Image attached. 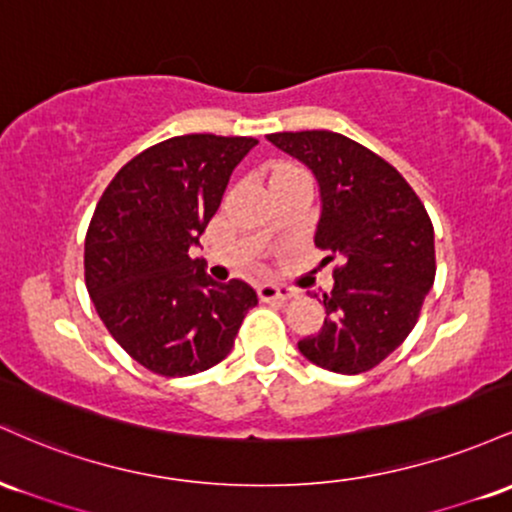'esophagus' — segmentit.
Listing matches in <instances>:
<instances>
[{"mask_svg":"<svg viewBox=\"0 0 512 512\" xmlns=\"http://www.w3.org/2000/svg\"><path fill=\"white\" fill-rule=\"evenodd\" d=\"M297 295H300V292L292 290V287H285V285H275V283H263V285H258V297H261L263 302L295 300Z\"/></svg>","mask_w":512,"mask_h":512,"instance_id":"esophagus-1","label":"esophagus"}]
</instances>
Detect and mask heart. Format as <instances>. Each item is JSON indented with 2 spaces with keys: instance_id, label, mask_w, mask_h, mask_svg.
I'll return each instance as SVG.
<instances>
[{
  "instance_id": "heart-1",
  "label": "heart",
  "mask_w": 512,
  "mask_h": 512,
  "mask_svg": "<svg viewBox=\"0 0 512 512\" xmlns=\"http://www.w3.org/2000/svg\"><path fill=\"white\" fill-rule=\"evenodd\" d=\"M278 176H307V174H304L302 169H297V166H292V164H280V166H275L271 179H278Z\"/></svg>"
}]
</instances>
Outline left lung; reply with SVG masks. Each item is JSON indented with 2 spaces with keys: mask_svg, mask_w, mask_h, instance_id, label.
Returning a JSON list of instances; mask_svg holds the SVG:
<instances>
[{
  "mask_svg": "<svg viewBox=\"0 0 512 512\" xmlns=\"http://www.w3.org/2000/svg\"><path fill=\"white\" fill-rule=\"evenodd\" d=\"M268 142L314 174L321 212L314 244L338 258L324 326L297 343L309 363L360 375L404 343L435 280V237L404 176L331 130L273 132ZM317 297V295H314Z\"/></svg>",
  "mask_w": 512,
  "mask_h": 512,
  "instance_id": "8db88e82",
  "label": "left lung"
}]
</instances>
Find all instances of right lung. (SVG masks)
Segmentation results:
<instances>
[{"instance_id": "right-lung-1", "label": "right lung", "mask_w": 512, "mask_h": 512, "mask_svg": "<svg viewBox=\"0 0 512 512\" xmlns=\"http://www.w3.org/2000/svg\"><path fill=\"white\" fill-rule=\"evenodd\" d=\"M254 137L181 135L145 149L103 191L84 241L91 302L120 348L164 377L225 360L256 290L191 258Z\"/></svg>"}]
</instances>
